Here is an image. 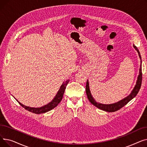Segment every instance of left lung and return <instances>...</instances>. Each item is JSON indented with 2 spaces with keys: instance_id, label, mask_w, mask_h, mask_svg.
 I'll use <instances>...</instances> for the list:
<instances>
[{
  "instance_id": "1",
  "label": "left lung",
  "mask_w": 147,
  "mask_h": 147,
  "mask_svg": "<svg viewBox=\"0 0 147 147\" xmlns=\"http://www.w3.org/2000/svg\"><path fill=\"white\" fill-rule=\"evenodd\" d=\"M134 48L138 52V55L139 57H140L141 59V65H140V72H139V75L138 76L137 80L136 82V84L133 89V90L131 92V93L126 97L125 98H123V99L120 100V101L115 102L113 104H101L98 102L95 101V99L94 98V97L92 96L91 92L89 88V80H87L86 82V95L88 96V98L89 99V101L92 104H93L94 106L97 107L98 109H101L103 111H107V112H114L120 109L123 107H124L130 101H131L133 98H134L136 95L138 94L139 90H140L141 86V83H142V60H141V57L140 55V52L139 51L138 49L136 47V46L133 45Z\"/></svg>"
}]
</instances>
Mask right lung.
<instances>
[{
  "label": "right lung",
  "mask_w": 147,
  "mask_h": 147,
  "mask_svg": "<svg viewBox=\"0 0 147 147\" xmlns=\"http://www.w3.org/2000/svg\"><path fill=\"white\" fill-rule=\"evenodd\" d=\"M69 82V80H66L65 82H64L63 83L61 84V86L59 89V90L58 91L57 94H56L55 96L54 97V98L52 100L51 102H50L49 103H48V104H46L44 106H42L41 107H37V108H34V107H27L26 105H23L22 104H21L20 102H19L17 99H15L17 100V101L24 109L27 110H28L30 112L33 113L34 114H42V113H45L48 112L51 110H52L54 108L56 107L58 104L61 102V101L63 99V95L65 92V88L67 86V84Z\"/></svg>",
  "instance_id": "add662e5"
}]
</instances>
